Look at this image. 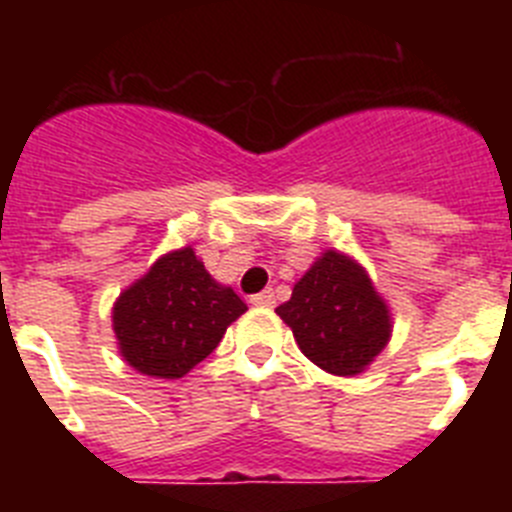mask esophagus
<instances>
[{
	"label": "esophagus",
	"mask_w": 512,
	"mask_h": 512,
	"mask_svg": "<svg viewBox=\"0 0 512 512\" xmlns=\"http://www.w3.org/2000/svg\"><path fill=\"white\" fill-rule=\"evenodd\" d=\"M274 302H277V297H274V292H271V289H264V292H259V295L251 297V305H256V307H271Z\"/></svg>",
	"instance_id": "34e87169"
}]
</instances>
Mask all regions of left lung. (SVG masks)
<instances>
[{"label": "left lung", "mask_w": 512, "mask_h": 512, "mask_svg": "<svg viewBox=\"0 0 512 512\" xmlns=\"http://www.w3.org/2000/svg\"><path fill=\"white\" fill-rule=\"evenodd\" d=\"M277 315L302 354L336 377L366 372L392 338L390 305L369 271L336 248L312 261Z\"/></svg>", "instance_id": "obj_1"}]
</instances>
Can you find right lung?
I'll return each instance as SVG.
<instances>
[{"label":"right lung","instance_id":"1","mask_svg":"<svg viewBox=\"0 0 512 512\" xmlns=\"http://www.w3.org/2000/svg\"><path fill=\"white\" fill-rule=\"evenodd\" d=\"M233 287L220 284L192 246L158 256L112 305L117 351L135 372L179 379L223 341L246 312Z\"/></svg>","mask_w":512,"mask_h":512}]
</instances>
